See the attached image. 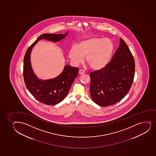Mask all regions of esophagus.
Returning a JSON list of instances; mask_svg holds the SVG:
<instances>
[{
	"label": "esophagus",
	"mask_w": 156,
	"mask_h": 156,
	"mask_svg": "<svg viewBox=\"0 0 156 156\" xmlns=\"http://www.w3.org/2000/svg\"><path fill=\"white\" fill-rule=\"evenodd\" d=\"M85 73V71H83V70H79V74H84Z\"/></svg>",
	"instance_id": "esophagus-1"
}]
</instances>
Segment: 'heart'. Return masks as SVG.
<instances>
[{
  "label": "heart",
  "instance_id": "b5f03b06",
  "mask_svg": "<svg viewBox=\"0 0 156 156\" xmlns=\"http://www.w3.org/2000/svg\"><path fill=\"white\" fill-rule=\"evenodd\" d=\"M114 51V45L109 38L90 37L73 46L69 57L74 66L82 63L84 57L87 62L94 70H102L109 63Z\"/></svg>",
  "mask_w": 156,
  "mask_h": 156
}]
</instances>
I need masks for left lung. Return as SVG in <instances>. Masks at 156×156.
Here are the masks:
<instances>
[{
    "label": "left lung",
    "instance_id": "1",
    "mask_svg": "<svg viewBox=\"0 0 156 156\" xmlns=\"http://www.w3.org/2000/svg\"><path fill=\"white\" fill-rule=\"evenodd\" d=\"M135 66L131 51L120 38L119 47L107 66L90 73V94L94 101L107 107L123 98L132 84Z\"/></svg>",
    "mask_w": 156,
    "mask_h": 156
}]
</instances>
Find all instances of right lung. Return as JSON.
Returning a JSON list of instances; mask_svg holds the SVG:
<instances>
[{"label":"right lung","instance_id":"obj_1","mask_svg":"<svg viewBox=\"0 0 156 156\" xmlns=\"http://www.w3.org/2000/svg\"><path fill=\"white\" fill-rule=\"evenodd\" d=\"M65 34H44L41 35L27 49L24 58L23 77L26 87L37 100L48 105H55L62 101L68 93L74 79L77 77L79 69L65 66L60 75L47 80L39 79L34 73L30 63V53L34 45L40 40L58 42L66 37Z\"/></svg>","mask_w":156,"mask_h":156}]
</instances>
